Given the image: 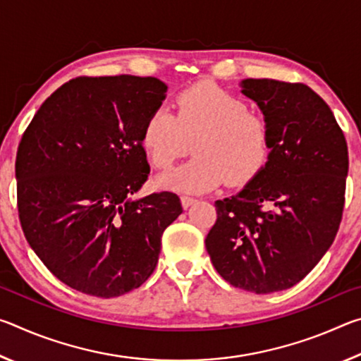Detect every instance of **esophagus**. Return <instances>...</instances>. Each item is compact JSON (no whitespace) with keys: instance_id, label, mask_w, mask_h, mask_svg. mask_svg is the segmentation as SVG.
<instances>
[{"instance_id":"esophagus-1","label":"esophagus","mask_w":361,"mask_h":361,"mask_svg":"<svg viewBox=\"0 0 361 361\" xmlns=\"http://www.w3.org/2000/svg\"><path fill=\"white\" fill-rule=\"evenodd\" d=\"M195 202H197V199L189 197V195H181V205H183V209H189V207H191V205L195 204Z\"/></svg>"}]
</instances>
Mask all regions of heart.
I'll return each instance as SVG.
<instances>
[{
  "mask_svg": "<svg viewBox=\"0 0 361 361\" xmlns=\"http://www.w3.org/2000/svg\"><path fill=\"white\" fill-rule=\"evenodd\" d=\"M176 114L156 109L142 132L149 162L169 169L189 151L194 157L162 175L159 185L180 192H207L226 180L245 185L271 156V127L262 116L247 111L240 99L212 84L185 90L175 102Z\"/></svg>",
  "mask_w": 361,
  "mask_h": 361,
  "instance_id": "b5f03b06",
  "label": "heart"
}]
</instances>
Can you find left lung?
Instances as JSON below:
<instances>
[{
  "mask_svg": "<svg viewBox=\"0 0 361 361\" xmlns=\"http://www.w3.org/2000/svg\"><path fill=\"white\" fill-rule=\"evenodd\" d=\"M239 85L271 127V156L239 192L216 200L205 248L226 282L269 295L301 282L331 247L349 152L333 111L307 85L276 79Z\"/></svg>",
  "mask_w": 361,
  "mask_h": 361,
  "instance_id": "left-lung-1",
  "label": "left lung"
}]
</instances>
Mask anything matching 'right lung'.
<instances>
[{
    "label": "right lung",
    "mask_w": 361,
    "mask_h": 361,
    "mask_svg": "<svg viewBox=\"0 0 361 361\" xmlns=\"http://www.w3.org/2000/svg\"><path fill=\"white\" fill-rule=\"evenodd\" d=\"M157 78H76L30 122L17 151L19 218L60 282L116 298L154 272L161 237L181 215L173 192L133 197L148 178L142 132L167 97Z\"/></svg>",
    "instance_id": "right-lung-1"
}]
</instances>
